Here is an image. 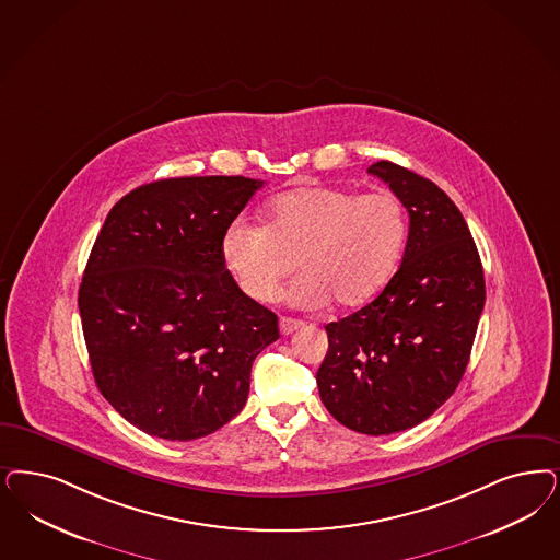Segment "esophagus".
<instances>
[{
    "instance_id": "obj_1",
    "label": "esophagus",
    "mask_w": 560,
    "mask_h": 560,
    "mask_svg": "<svg viewBox=\"0 0 560 560\" xmlns=\"http://www.w3.org/2000/svg\"><path fill=\"white\" fill-rule=\"evenodd\" d=\"M302 327H304V323H302V320H295V318L283 316V318L279 320V330H281L283 335H291L293 330H298V328Z\"/></svg>"
}]
</instances>
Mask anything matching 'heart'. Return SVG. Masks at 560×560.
<instances>
[{"label":"heart","mask_w":560,"mask_h":560,"mask_svg":"<svg viewBox=\"0 0 560 560\" xmlns=\"http://www.w3.org/2000/svg\"><path fill=\"white\" fill-rule=\"evenodd\" d=\"M407 240V212L397 194L300 188L272 198L267 225L244 219L223 233L221 254L240 291L267 304L295 265L302 275L288 298L298 308L366 304L385 288Z\"/></svg>","instance_id":"b5f03b06"}]
</instances>
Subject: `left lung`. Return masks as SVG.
<instances>
[{
    "label": "left lung",
    "instance_id": "obj_1",
    "mask_svg": "<svg viewBox=\"0 0 560 560\" xmlns=\"http://www.w3.org/2000/svg\"><path fill=\"white\" fill-rule=\"evenodd\" d=\"M368 174L388 184L409 212L406 252L376 300L325 327L316 385L337 422L385 436L424 422L455 393L486 285L469 228L434 182L390 161Z\"/></svg>",
    "mask_w": 560,
    "mask_h": 560
}]
</instances>
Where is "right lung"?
Listing matches in <instances>:
<instances>
[{"mask_svg": "<svg viewBox=\"0 0 560 560\" xmlns=\"http://www.w3.org/2000/svg\"><path fill=\"white\" fill-rule=\"evenodd\" d=\"M265 182L172 177L109 211L78 291L103 397L165 441H194L246 406L254 358L279 339L277 314L246 298L221 242Z\"/></svg>", "mask_w": 560, "mask_h": 560, "instance_id": "right-lung-1", "label": "right lung"}]
</instances>
